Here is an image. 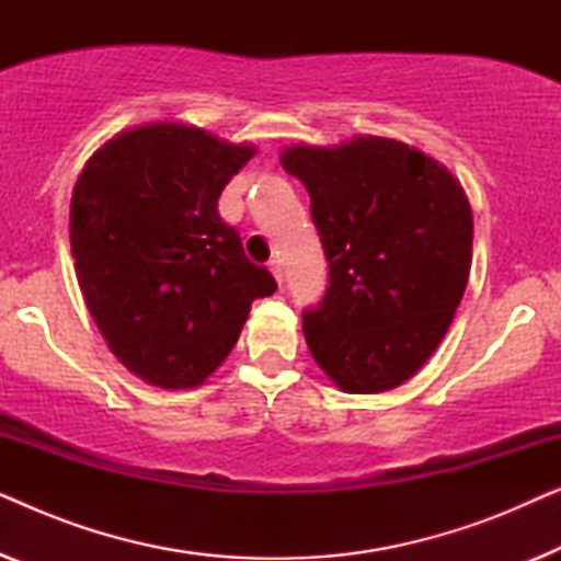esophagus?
<instances>
[{"mask_svg": "<svg viewBox=\"0 0 561 561\" xmlns=\"http://www.w3.org/2000/svg\"><path fill=\"white\" fill-rule=\"evenodd\" d=\"M267 267H271V273L275 275V280L283 283V267H280V260H271V263H267Z\"/></svg>", "mask_w": 561, "mask_h": 561, "instance_id": "esophagus-1", "label": "esophagus"}]
</instances>
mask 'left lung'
<instances>
[{
    "label": "left lung",
    "instance_id": "8db88e82",
    "mask_svg": "<svg viewBox=\"0 0 561 561\" xmlns=\"http://www.w3.org/2000/svg\"><path fill=\"white\" fill-rule=\"evenodd\" d=\"M283 168L304 181L329 263L324 298L304 311L313 359L347 393H382L432 357L462 301L472 211L447 168L386 137L296 145Z\"/></svg>",
    "mask_w": 561,
    "mask_h": 561
}]
</instances>
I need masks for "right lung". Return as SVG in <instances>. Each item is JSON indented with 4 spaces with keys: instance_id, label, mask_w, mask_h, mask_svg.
<instances>
[{
    "instance_id": "add662e5",
    "label": "right lung",
    "mask_w": 561,
    "mask_h": 561,
    "mask_svg": "<svg viewBox=\"0 0 561 561\" xmlns=\"http://www.w3.org/2000/svg\"><path fill=\"white\" fill-rule=\"evenodd\" d=\"M252 152L196 127L145 125L112 137L76 181L71 252L83 301L119 363L152 386L204 382L232 352L252 301L278 288L217 209Z\"/></svg>"
}]
</instances>
